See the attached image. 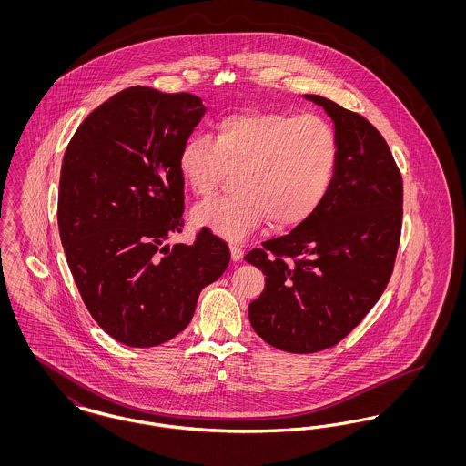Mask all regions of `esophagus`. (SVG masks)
<instances>
[{"label": "esophagus", "mask_w": 466, "mask_h": 466, "mask_svg": "<svg viewBox=\"0 0 466 466\" xmlns=\"http://www.w3.org/2000/svg\"><path fill=\"white\" fill-rule=\"evenodd\" d=\"M230 255H232L234 262H239V260H243L244 249L239 248L238 244H230Z\"/></svg>", "instance_id": "1"}]
</instances>
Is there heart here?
Wrapping results in <instances>:
<instances>
[{
  "mask_svg": "<svg viewBox=\"0 0 466 466\" xmlns=\"http://www.w3.org/2000/svg\"><path fill=\"white\" fill-rule=\"evenodd\" d=\"M339 143L319 115L249 110L227 113L208 134L190 136L177 156L185 185L211 194L234 171L236 190L199 202L192 220L227 239H241L268 218L274 228L308 222L332 187Z\"/></svg>",
  "mask_w": 466,
  "mask_h": 466,
  "instance_id": "heart-1",
  "label": "heart"
}]
</instances>
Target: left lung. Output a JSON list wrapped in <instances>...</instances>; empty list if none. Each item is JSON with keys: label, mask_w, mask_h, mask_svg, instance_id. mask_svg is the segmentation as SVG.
<instances>
[{"label": "left lung", "mask_w": 466, "mask_h": 466, "mask_svg": "<svg viewBox=\"0 0 466 466\" xmlns=\"http://www.w3.org/2000/svg\"><path fill=\"white\" fill-rule=\"evenodd\" d=\"M306 97L332 116V187L308 222L244 257L266 274L248 308L253 330L297 355L339 344L376 306L393 274L403 217V181L382 134L360 113Z\"/></svg>", "instance_id": "left-lung-1"}]
</instances>
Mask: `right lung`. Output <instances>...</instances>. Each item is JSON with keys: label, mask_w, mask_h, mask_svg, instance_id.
I'll use <instances>...</instances> for the list:
<instances>
[{"label": "right lung", "mask_w": 466, "mask_h": 466, "mask_svg": "<svg viewBox=\"0 0 466 466\" xmlns=\"http://www.w3.org/2000/svg\"><path fill=\"white\" fill-rule=\"evenodd\" d=\"M200 97L134 86L90 113L63 158L57 223L67 266L96 323L131 348L187 329L200 289L230 262L228 244L183 230L177 156L204 115Z\"/></svg>", "instance_id": "add662e5"}]
</instances>
